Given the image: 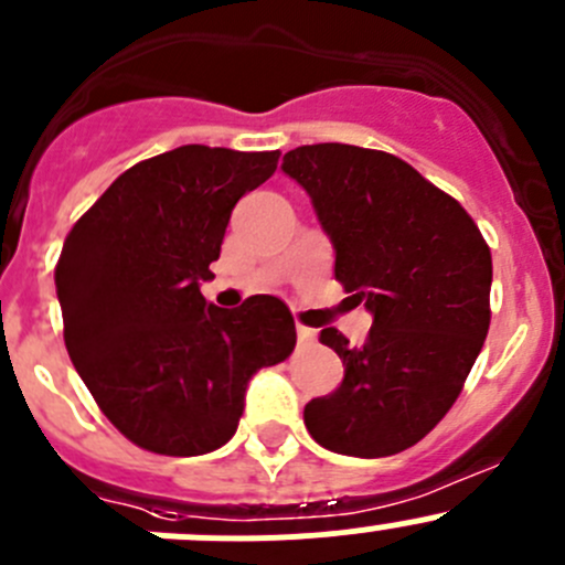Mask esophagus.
<instances>
[{
  "label": "esophagus",
  "mask_w": 565,
  "mask_h": 565,
  "mask_svg": "<svg viewBox=\"0 0 565 565\" xmlns=\"http://www.w3.org/2000/svg\"><path fill=\"white\" fill-rule=\"evenodd\" d=\"M298 342L303 344V348H309V344H315V342H317V331H315V328L298 326Z\"/></svg>",
  "instance_id": "34e87169"
}]
</instances>
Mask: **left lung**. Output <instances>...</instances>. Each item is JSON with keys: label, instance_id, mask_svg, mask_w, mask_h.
<instances>
[{"label": "left lung", "instance_id": "left-lung-1", "mask_svg": "<svg viewBox=\"0 0 565 565\" xmlns=\"http://www.w3.org/2000/svg\"><path fill=\"white\" fill-rule=\"evenodd\" d=\"M281 171L309 193L337 281L372 315L361 348L320 331L344 377L306 405V428L339 456L408 450L452 408L486 342L489 245L452 195L386 151L300 146Z\"/></svg>", "mask_w": 565, "mask_h": 565}]
</instances>
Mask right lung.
Wrapping results in <instances>:
<instances>
[{"label": "right lung", "mask_w": 565, "mask_h": 565, "mask_svg": "<svg viewBox=\"0 0 565 565\" xmlns=\"http://www.w3.org/2000/svg\"><path fill=\"white\" fill-rule=\"evenodd\" d=\"M278 151L179 146L120 173L74 223L54 287L76 372L115 428L160 456H204L237 434L248 381L287 359V303L201 295L234 204Z\"/></svg>", "instance_id": "1"}]
</instances>
